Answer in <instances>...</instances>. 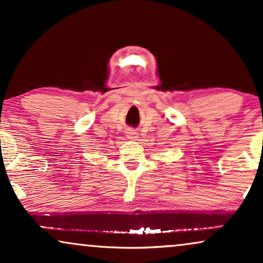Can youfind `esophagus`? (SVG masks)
<instances>
[{
	"label": "esophagus",
	"instance_id": "1",
	"mask_svg": "<svg viewBox=\"0 0 263 263\" xmlns=\"http://www.w3.org/2000/svg\"><path fill=\"white\" fill-rule=\"evenodd\" d=\"M127 134H128V139H130V140L138 139V133H136L135 130H133V129H129V130L127 132Z\"/></svg>",
	"mask_w": 263,
	"mask_h": 263
}]
</instances>
